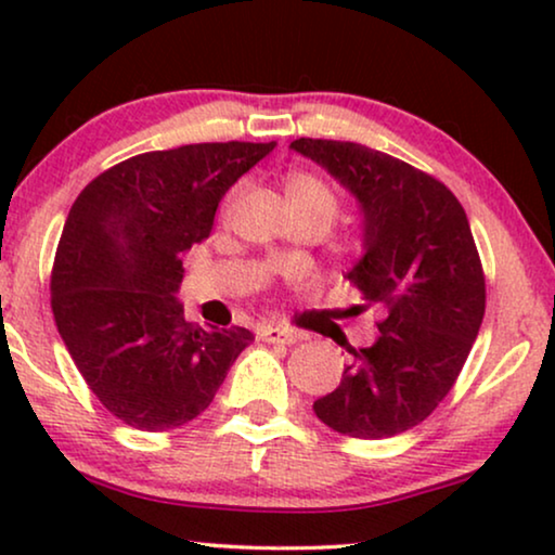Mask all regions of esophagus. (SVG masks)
<instances>
[{
	"mask_svg": "<svg viewBox=\"0 0 555 555\" xmlns=\"http://www.w3.org/2000/svg\"><path fill=\"white\" fill-rule=\"evenodd\" d=\"M260 338L264 344H280V346H293L298 336L291 331H283V328H275V325H268V328L260 331Z\"/></svg>",
	"mask_w": 555,
	"mask_h": 555,
	"instance_id": "34e87169",
	"label": "esophagus"
}]
</instances>
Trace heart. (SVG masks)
Wrapping results in <instances>:
<instances>
[{"mask_svg":"<svg viewBox=\"0 0 555 555\" xmlns=\"http://www.w3.org/2000/svg\"><path fill=\"white\" fill-rule=\"evenodd\" d=\"M245 192V181H237L224 196V209L232 207L240 199V194ZM285 194L291 202V209L295 217H308L318 219L328 227L336 219L340 209L338 192L333 189L323 177H318L313 171H293L285 179Z\"/></svg>","mask_w":555,"mask_h":555,"instance_id":"obj_1","label":"heart"}]
</instances>
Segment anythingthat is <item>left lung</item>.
<instances>
[{
  "label": "left lung",
  "instance_id": "8db88e82",
  "mask_svg": "<svg viewBox=\"0 0 555 555\" xmlns=\"http://www.w3.org/2000/svg\"><path fill=\"white\" fill-rule=\"evenodd\" d=\"M361 204L363 257L348 272L382 313L378 338L348 348L340 384L313 404L323 424L356 439L416 427L457 382L485 315V272L465 209L442 181L351 141L298 139Z\"/></svg>",
  "mask_w": 555,
  "mask_h": 555
}]
</instances>
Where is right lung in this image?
Returning a JSON list of instances; mask_svg holds the SVG:
<instances>
[{"mask_svg": "<svg viewBox=\"0 0 555 555\" xmlns=\"http://www.w3.org/2000/svg\"><path fill=\"white\" fill-rule=\"evenodd\" d=\"M278 143H189L126 158L75 199L50 278L57 331L101 404L166 431L211 404L247 328L184 321L181 255L207 240L234 181Z\"/></svg>", "mask_w": 555, "mask_h": 555, "instance_id": "1", "label": "right lung"}]
</instances>
